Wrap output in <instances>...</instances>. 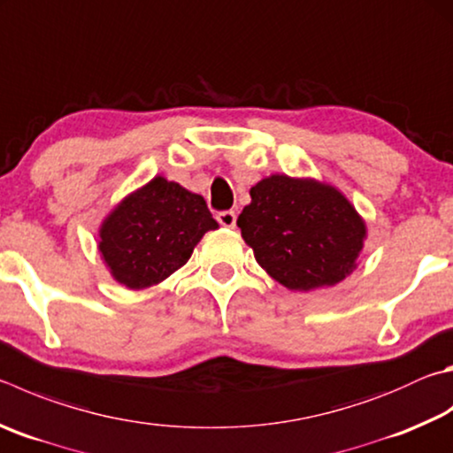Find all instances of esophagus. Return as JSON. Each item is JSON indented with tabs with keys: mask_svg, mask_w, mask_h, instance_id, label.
<instances>
[{
	"mask_svg": "<svg viewBox=\"0 0 453 453\" xmlns=\"http://www.w3.org/2000/svg\"><path fill=\"white\" fill-rule=\"evenodd\" d=\"M216 219L219 221V226H224V227H235L237 216H235V211H232V210H224V211L218 213Z\"/></svg>",
	"mask_w": 453,
	"mask_h": 453,
	"instance_id": "1",
	"label": "esophagus"
}]
</instances>
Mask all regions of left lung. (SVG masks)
Segmentation results:
<instances>
[{
    "label": "left lung",
    "mask_w": 453,
    "mask_h": 453,
    "mask_svg": "<svg viewBox=\"0 0 453 453\" xmlns=\"http://www.w3.org/2000/svg\"><path fill=\"white\" fill-rule=\"evenodd\" d=\"M237 218L259 265L291 291L341 283L357 267L366 226L336 188L273 174L251 188Z\"/></svg>",
    "instance_id": "obj_1"
}]
</instances>
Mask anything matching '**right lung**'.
Segmentation results:
<instances>
[{
    "instance_id": "1",
    "label": "right lung",
    "mask_w": 453,
    "mask_h": 453,
    "mask_svg": "<svg viewBox=\"0 0 453 453\" xmlns=\"http://www.w3.org/2000/svg\"><path fill=\"white\" fill-rule=\"evenodd\" d=\"M210 229L218 221L202 196L156 176L109 213L98 250L119 283L146 289L182 267Z\"/></svg>"
}]
</instances>
